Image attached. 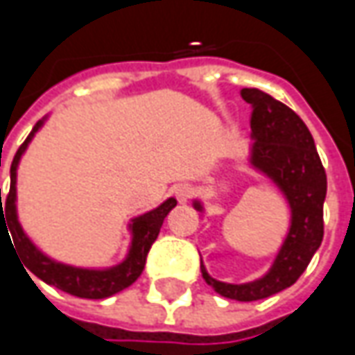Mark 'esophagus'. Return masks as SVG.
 <instances>
[{
	"label": "esophagus",
	"instance_id": "obj_1",
	"mask_svg": "<svg viewBox=\"0 0 355 355\" xmlns=\"http://www.w3.org/2000/svg\"><path fill=\"white\" fill-rule=\"evenodd\" d=\"M193 193H196V189H193L189 184L180 185V187L175 189V196H178L180 201H187V199H191L193 198Z\"/></svg>",
	"mask_w": 355,
	"mask_h": 355
}]
</instances>
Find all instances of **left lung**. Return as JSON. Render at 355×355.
<instances>
[{
  "instance_id": "1",
  "label": "left lung",
  "mask_w": 355,
  "mask_h": 355,
  "mask_svg": "<svg viewBox=\"0 0 355 355\" xmlns=\"http://www.w3.org/2000/svg\"><path fill=\"white\" fill-rule=\"evenodd\" d=\"M241 96L252 108V166L282 189L293 209V223L275 265L261 280L227 284L211 279L203 265L201 275L221 296L252 302L293 286L318 251L324 237L326 171L310 130L293 108L259 89H243ZM196 207L201 209L199 203Z\"/></svg>"
}]
</instances>
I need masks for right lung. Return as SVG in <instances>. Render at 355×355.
<instances>
[{"label": "right lung", "mask_w": 355, "mask_h": 355, "mask_svg": "<svg viewBox=\"0 0 355 355\" xmlns=\"http://www.w3.org/2000/svg\"><path fill=\"white\" fill-rule=\"evenodd\" d=\"M39 126H41V122L35 124L31 134L27 136L25 142L21 144L17 154L11 162V185H9V193H7L3 203H1L0 189V225L1 221H7L13 245L19 252L23 265H25L27 270H31L37 279H41L51 286H57L62 293L78 296V298H108L112 294L128 288L130 284L142 275L146 257H148L154 241L159 235L162 223H164L166 215L175 207L178 201L168 199L166 203H162L154 211L146 213L142 217L134 219V223H132V231H134L132 249H130L128 259L122 265L108 268V270H85V268H75V266H67L51 261L45 254L37 251L31 245V241L25 237V233L21 231L19 223H17V215H15V170H17L21 154L25 152L27 144L31 142V138H33L35 132L39 130Z\"/></svg>", "instance_id": "obj_1"}]
</instances>
